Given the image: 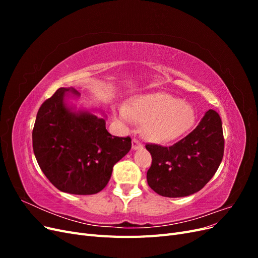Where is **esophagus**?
I'll list each match as a JSON object with an SVG mask.
<instances>
[{"label": "esophagus", "instance_id": "34e87169", "mask_svg": "<svg viewBox=\"0 0 258 258\" xmlns=\"http://www.w3.org/2000/svg\"><path fill=\"white\" fill-rule=\"evenodd\" d=\"M143 145L142 143L139 141V140L137 139H134L132 140V150H140V148H142Z\"/></svg>", "mask_w": 258, "mask_h": 258}]
</instances>
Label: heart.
Masks as SVG:
<instances>
[{
    "mask_svg": "<svg viewBox=\"0 0 258 258\" xmlns=\"http://www.w3.org/2000/svg\"><path fill=\"white\" fill-rule=\"evenodd\" d=\"M126 121L143 122V134L153 142L166 143L188 131L195 122L194 107L168 93H153L136 98L121 108Z\"/></svg>",
    "mask_w": 258,
    "mask_h": 258,
    "instance_id": "obj_1",
    "label": "heart"
}]
</instances>
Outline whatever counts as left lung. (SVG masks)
Wrapping results in <instances>:
<instances>
[{"instance_id": "left-lung-1", "label": "left lung", "mask_w": 258, "mask_h": 258, "mask_svg": "<svg viewBox=\"0 0 258 258\" xmlns=\"http://www.w3.org/2000/svg\"><path fill=\"white\" fill-rule=\"evenodd\" d=\"M221 117L209 110L190 134L170 146L147 143L152 166L147 183L160 196L178 198L199 191L213 177L224 156Z\"/></svg>"}]
</instances>
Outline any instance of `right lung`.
Masks as SVG:
<instances>
[{
    "label": "right lung",
    "mask_w": 258,
    "mask_h": 258,
    "mask_svg": "<svg viewBox=\"0 0 258 258\" xmlns=\"http://www.w3.org/2000/svg\"><path fill=\"white\" fill-rule=\"evenodd\" d=\"M69 92L80 96L73 88H59L41 105L32 132L33 151L56 188L93 195L110 181L114 165L130 151L131 139L112 136L102 117L70 111L64 104Z\"/></svg>",
    "instance_id": "add662e5"
}]
</instances>
